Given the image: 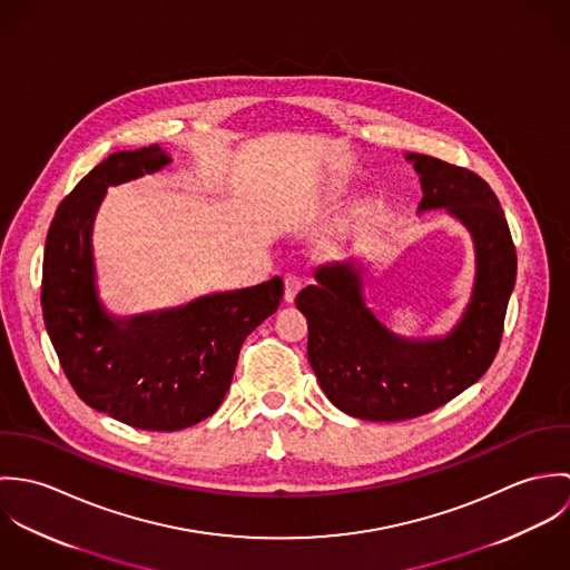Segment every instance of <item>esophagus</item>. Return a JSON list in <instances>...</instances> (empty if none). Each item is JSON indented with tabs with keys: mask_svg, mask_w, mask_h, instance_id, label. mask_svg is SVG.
Listing matches in <instances>:
<instances>
[{
	"mask_svg": "<svg viewBox=\"0 0 570 570\" xmlns=\"http://www.w3.org/2000/svg\"><path fill=\"white\" fill-rule=\"evenodd\" d=\"M301 281H298V276H285V294H283V298H285V303L287 305H292L294 303V298H296V294L301 292Z\"/></svg>",
	"mask_w": 570,
	"mask_h": 570,
	"instance_id": "obj_1",
	"label": "esophagus"
}]
</instances>
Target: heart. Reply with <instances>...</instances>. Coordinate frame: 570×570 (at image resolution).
<instances>
[{
    "instance_id": "1",
    "label": "heart",
    "mask_w": 570,
    "mask_h": 570,
    "mask_svg": "<svg viewBox=\"0 0 570 570\" xmlns=\"http://www.w3.org/2000/svg\"><path fill=\"white\" fill-rule=\"evenodd\" d=\"M326 197L333 199V202L342 199V197H344V184H342V181H333V184L326 188Z\"/></svg>"
}]
</instances>
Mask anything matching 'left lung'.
I'll use <instances>...</instances> for the list:
<instances>
[{"label":"left lung","mask_w":570,"mask_h":570,"mask_svg":"<svg viewBox=\"0 0 570 570\" xmlns=\"http://www.w3.org/2000/svg\"><path fill=\"white\" fill-rule=\"evenodd\" d=\"M421 184L416 213L443 210L474 247L468 305L450 331L407 337L368 307V263L326 261L296 296L307 318V357L328 402L364 421H404L448 404L476 384L495 357L515 285V247L504 213L476 173L421 154H404Z\"/></svg>","instance_id":"8db88e82"}]
</instances>
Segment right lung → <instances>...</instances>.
Here are the masks:
<instances>
[{
  "label": "right lung",
  "instance_id": "add662e5",
  "mask_svg": "<svg viewBox=\"0 0 570 570\" xmlns=\"http://www.w3.org/2000/svg\"><path fill=\"white\" fill-rule=\"evenodd\" d=\"M173 158L158 145L116 151L61 202L46 239L41 307L59 362L82 402L138 430L173 432L224 402L245 337L283 298L276 276L136 316L109 312L98 289L94 222L107 188L151 177Z\"/></svg>",
  "mask_w": 570,
  "mask_h": 570
}]
</instances>
